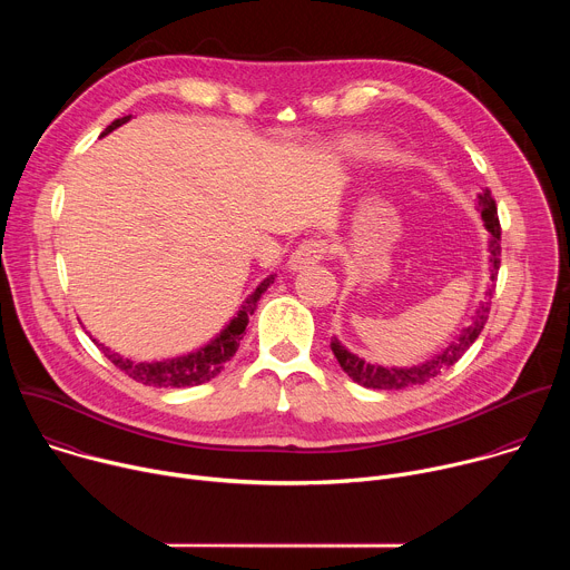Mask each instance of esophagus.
I'll list each match as a JSON object with an SVG mask.
<instances>
[{
  "label": "esophagus",
  "mask_w": 570,
  "mask_h": 570,
  "mask_svg": "<svg viewBox=\"0 0 570 570\" xmlns=\"http://www.w3.org/2000/svg\"><path fill=\"white\" fill-rule=\"evenodd\" d=\"M324 255H327V243L320 238H308L291 255L288 266L291 271H304L308 266H315L320 259H324Z\"/></svg>",
  "instance_id": "obj_1"
}]
</instances>
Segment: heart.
I'll return each instance as SVG.
<instances>
[{
  "label": "heart",
  "mask_w": 570,
  "mask_h": 570,
  "mask_svg": "<svg viewBox=\"0 0 570 570\" xmlns=\"http://www.w3.org/2000/svg\"><path fill=\"white\" fill-rule=\"evenodd\" d=\"M341 148L350 155H376L381 153V146H376L374 141H367V139H361V137H350L341 144Z\"/></svg>",
  "instance_id": "obj_1"
}]
</instances>
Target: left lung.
<instances>
[{
	"label": "left lung",
	"instance_id": "8db88e82",
	"mask_svg": "<svg viewBox=\"0 0 570 570\" xmlns=\"http://www.w3.org/2000/svg\"><path fill=\"white\" fill-rule=\"evenodd\" d=\"M478 212L482 216V223H484L487 232H490V279L497 282V275H499V268H501V223H499L497 203H494L490 189H482V194H478ZM494 288H497V284H492L490 288L484 291V299L480 302V306L471 315L469 327H464L460 332V336L444 352L435 354L426 363H420V365H413V367L372 365V363L358 358L356 354H352L350 350H345L338 343V338H332V352L338 358L341 367L347 372V376L352 381H356L358 385H363V387L403 390V387H411V385H422L429 379L444 372L446 367H451L453 363H458L462 358V354L475 343V338L484 330L487 317H490Z\"/></svg>",
	"mask_w": 570,
	"mask_h": 570
}]
</instances>
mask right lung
<instances>
[{
	"instance_id": "add662e5",
	"label": "right lung",
	"mask_w": 570,
	"mask_h": 570,
	"mask_svg": "<svg viewBox=\"0 0 570 570\" xmlns=\"http://www.w3.org/2000/svg\"><path fill=\"white\" fill-rule=\"evenodd\" d=\"M126 121H130V115L128 117H121V119H115L104 132L101 137H106L108 132H112L115 128L124 126ZM275 282V275L266 277L253 295L246 297V302L240 304L238 313L229 320L227 327L214 338L209 341L207 345H203L200 350L196 352H189L185 356H176V358H167V361H153V363H135L130 358H124L121 354L112 352L110 347H106L104 343H99L97 338L95 345L121 370L126 372L130 379H135L137 383H144V385H155V387H187V385H200L209 379H214L223 365L236 354L238 350V343L243 341V334H246V327H248V320L250 315L255 313L257 308V302L262 299V295L268 291V286Z\"/></svg>"
}]
</instances>
